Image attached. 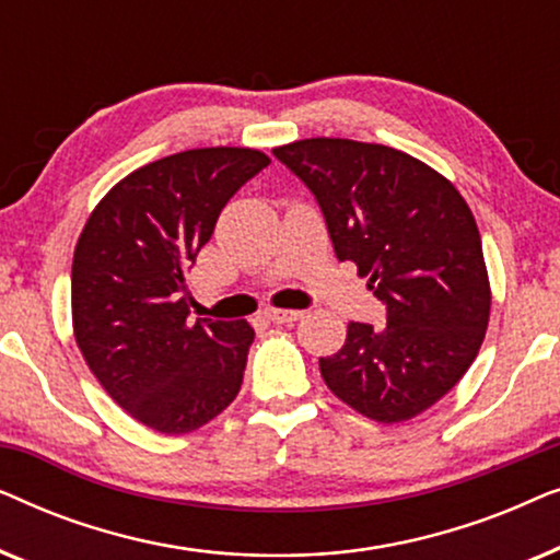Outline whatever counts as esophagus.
<instances>
[{"mask_svg": "<svg viewBox=\"0 0 560 560\" xmlns=\"http://www.w3.org/2000/svg\"><path fill=\"white\" fill-rule=\"evenodd\" d=\"M265 316L272 320V324H293L303 316V311H295V308H267Z\"/></svg>", "mask_w": 560, "mask_h": 560, "instance_id": "esophagus-1", "label": "esophagus"}]
</instances>
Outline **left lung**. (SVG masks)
Wrapping results in <instances>:
<instances>
[{
    "label": "left lung",
    "mask_w": 560,
    "mask_h": 560,
    "mask_svg": "<svg viewBox=\"0 0 560 560\" xmlns=\"http://www.w3.org/2000/svg\"><path fill=\"white\" fill-rule=\"evenodd\" d=\"M272 152L313 190L336 257L387 305L382 331L351 320L320 377L374 423L420 416L456 387L487 334L492 288L469 203L387 144L311 137Z\"/></svg>",
    "instance_id": "left-lung-1"
}]
</instances>
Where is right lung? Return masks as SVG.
<instances>
[{"label": "right lung", "instance_id": "add662e5", "mask_svg": "<svg viewBox=\"0 0 560 560\" xmlns=\"http://www.w3.org/2000/svg\"><path fill=\"white\" fill-rule=\"evenodd\" d=\"M270 165L255 148H196L121 178L83 226L73 336L114 402L165 435L196 431L240 393L255 328L188 320L186 272L229 198Z\"/></svg>", "mask_w": 560, "mask_h": 560}]
</instances>
